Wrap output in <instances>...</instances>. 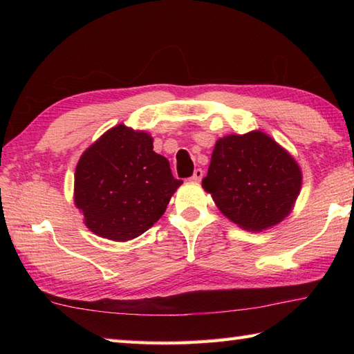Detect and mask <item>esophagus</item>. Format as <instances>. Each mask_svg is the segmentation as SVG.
<instances>
[{"label":"esophagus","mask_w":354,"mask_h":354,"mask_svg":"<svg viewBox=\"0 0 354 354\" xmlns=\"http://www.w3.org/2000/svg\"><path fill=\"white\" fill-rule=\"evenodd\" d=\"M202 176H204V170H202V169H196V170L193 171V176H192V179H193V181L199 183L201 179H202Z\"/></svg>","instance_id":"34e87169"}]
</instances>
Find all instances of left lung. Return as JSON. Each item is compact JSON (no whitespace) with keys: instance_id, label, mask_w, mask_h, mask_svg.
<instances>
[{"instance_id":"obj_1","label":"left lung","mask_w":354,"mask_h":354,"mask_svg":"<svg viewBox=\"0 0 354 354\" xmlns=\"http://www.w3.org/2000/svg\"><path fill=\"white\" fill-rule=\"evenodd\" d=\"M301 181V169L288 150L252 131L216 141L202 187L231 222L259 232L289 216Z\"/></svg>"}]
</instances>
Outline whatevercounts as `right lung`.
I'll return each mask as SVG.
<instances>
[{"instance_id": "add662e5", "label": "right lung", "mask_w": 354, "mask_h": 354, "mask_svg": "<svg viewBox=\"0 0 354 354\" xmlns=\"http://www.w3.org/2000/svg\"><path fill=\"white\" fill-rule=\"evenodd\" d=\"M181 184L149 133L117 124L80 156L74 204L94 234L127 242L153 227Z\"/></svg>"}]
</instances>
